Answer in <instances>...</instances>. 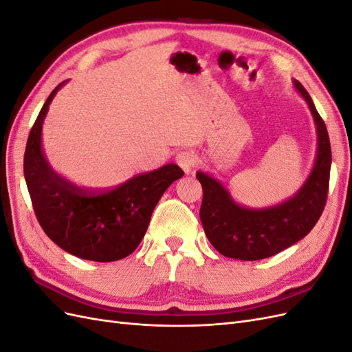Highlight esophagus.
<instances>
[{"label": "esophagus", "instance_id": "obj_1", "mask_svg": "<svg viewBox=\"0 0 352 352\" xmlns=\"http://www.w3.org/2000/svg\"><path fill=\"white\" fill-rule=\"evenodd\" d=\"M177 164L184 168L185 173H192L197 166V154L194 151H180L176 157Z\"/></svg>", "mask_w": 352, "mask_h": 352}]
</instances>
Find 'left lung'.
Listing matches in <instances>:
<instances>
[{
	"mask_svg": "<svg viewBox=\"0 0 352 352\" xmlns=\"http://www.w3.org/2000/svg\"><path fill=\"white\" fill-rule=\"evenodd\" d=\"M292 83L311 111L317 133L311 173L294 197L278 206L248 208L238 204L217 179L197 173L202 185V228L212 247L225 257L245 261L272 257L308 235L324 210L332 164L327 129L305 88L295 79Z\"/></svg>",
	"mask_w": 352,
	"mask_h": 352,
	"instance_id": "8db88e82",
	"label": "left lung"
}]
</instances>
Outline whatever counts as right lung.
Returning a JSON list of instances; mask_svg holds the SVG:
<instances>
[{
	"label": "right lung",
	"instance_id": "obj_1",
	"mask_svg": "<svg viewBox=\"0 0 352 352\" xmlns=\"http://www.w3.org/2000/svg\"><path fill=\"white\" fill-rule=\"evenodd\" d=\"M65 83L50 94L28 138L23 170L32 206L47 236L69 254L100 263L120 260L141 243L157 202L184 170L166 164L105 190L83 189L57 175L42 151V124Z\"/></svg>",
	"mask_w": 352,
	"mask_h": 352
}]
</instances>
